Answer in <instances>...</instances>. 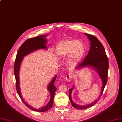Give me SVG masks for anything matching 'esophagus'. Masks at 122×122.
<instances>
[{
    "instance_id": "obj_1",
    "label": "esophagus",
    "mask_w": 122,
    "mask_h": 122,
    "mask_svg": "<svg viewBox=\"0 0 122 122\" xmlns=\"http://www.w3.org/2000/svg\"><path fill=\"white\" fill-rule=\"evenodd\" d=\"M72 77V74L71 72H69L67 74V76H66L65 80L67 82H69L70 81H71Z\"/></svg>"
}]
</instances>
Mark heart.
<instances>
[{
  "instance_id": "1",
  "label": "heart",
  "mask_w": 122,
  "mask_h": 122,
  "mask_svg": "<svg viewBox=\"0 0 122 122\" xmlns=\"http://www.w3.org/2000/svg\"><path fill=\"white\" fill-rule=\"evenodd\" d=\"M85 46L80 41H65L57 46L56 54L59 56H68L69 64L76 63L83 55Z\"/></svg>"
}]
</instances>
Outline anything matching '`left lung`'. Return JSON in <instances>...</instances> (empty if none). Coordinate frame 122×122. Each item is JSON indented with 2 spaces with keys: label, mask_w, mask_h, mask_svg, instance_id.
<instances>
[{
  "label": "left lung",
  "mask_w": 122,
  "mask_h": 122,
  "mask_svg": "<svg viewBox=\"0 0 122 122\" xmlns=\"http://www.w3.org/2000/svg\"><path fill=\"white\" fill-rule=\"evenodd\" d=\"M84 34L87 36L90 41V49L84 61L78 63L74 68L80 69L84 67H90L95 70L102 81V87L98 99L91 103L84 105H78L74 102L72 100L71 94L72 90L74 88V86L72 88L69 89V96L71 103L74 108L80 109H84L92 107L96 104L99 99L107 81L109 66L108 58L106 55L104 47L100 41L92 35L87 33H84Z\"/></svg>",
  "instance_id": "left-lung-1"
}]
</instances>
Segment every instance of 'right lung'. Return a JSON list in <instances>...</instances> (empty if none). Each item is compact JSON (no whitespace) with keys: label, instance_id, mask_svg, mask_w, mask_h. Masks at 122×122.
I'll return each mask as SVG.
<instances>
[{"label":"right lung","instance_id":"add662e5","mask_svg":"<svg viewBox=\"0 0 122 122\" xmlns=\"http://www.w3.org/2000/svg\"><path fill=\"white\" fill-rule=\"evenodd\" d=\"M47 36H48L47 35H41L40 36L29 38L28 40H26L20 47L17 54L16 59H15L14 65V74L15 81H16V83H15L16 85H16V89L19 96L21 98L23 102L27 107L30 109H32L33 111L39 112H46L53 107L54 103V96L57 90L56 87L54 85V82L56 80L57 76L56 75L53 78V79L50 82V83L48 85V87H47V90H48L50 94V99L49 102L41 108L36 109L33 108L30 105H29L23 99L21 95L20 86L19 72L21 63L25 56L38 50H47V46H46L47 39L46 38Z\"/></svg>","mask_w":122,"mask_h":122}]
</instances>
